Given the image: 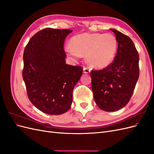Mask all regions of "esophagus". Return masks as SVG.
Wrapping results in <instances>:
<instances>
[{
	"label": "esophagus",
	"mask_w": 154,
	"mask_h": 154,
	"mask_svg": "<svg viewBox=\"0 0 154 154\" xmlns=\"http://www.w3.org/2000/svg\"><path fill=\"white\" fill-rule=\"evenodd\" d=\"M91 72V69L88 67H84L83 68V72L85 74H88Z\"/></svg>",
	"instance_id": "1"
}]
</instances>
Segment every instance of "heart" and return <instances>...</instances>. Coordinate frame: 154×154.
<instances>
[{
  "mask_svg": "<svg viewBox=\"0 0 154 154\" xmlns=\"http://www.w3.org/2000/svg\"><path fill=\"white\" fill-rule=\"evenodd\" d=\"M71 44L65 47L66 53L73 58L86 54L91 66L104 69L112 63L118 51V41L110 33H83L73 36Z\"/></svg>",
  "mask_w": 154,
  "mask_h": 154,
  "instance_id": "heart-1",
  "label": "heart"
}]
</instances>
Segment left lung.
Masks as SVG:
<instances>
[{"instance_id":"left-lung-1","label":"left lung","mask_w":154,"mask_h":154,"mask_svg":"<svg viewBox=\"0 0 154 154\" xmlns=\"http://www.w3.org/2000/svg\"><path fill=\"white\" fill-rule=\"evenodd\" d=\"M118 51L109 66L90 73L94 101L106 112L117 111L126 106L139 78V54L132 40L115 29Z\"/></svg>"}]
</instances>
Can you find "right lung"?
I'll list each match as a JSON object with an SVG mask.
<instances>
[{
    "label": "right lung",
    "instance_id": "obj_1",
    "mask_svg": "<svg viewBox=\"0 0 154 154\" xmlns=\"http://www.w3.org/2000/svg\"><path fill=\"white\" fill-rule=\"evenodd\" d=\"M72 30L46 28L31 37L23 59V80L30 101L50 115H60L71 108L72 91L83 68L66 64L63 43Z\"/></svg>",
    "mask_w": 154,
    "mask_h": 154
}]
</instances>
